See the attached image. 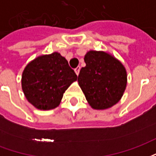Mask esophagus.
<instances>
[{
	"instance_id": "esophagus-1",
	"label": "esophagus",
	"mask_w": 156,
	"mask_h": 156,
	"mask_svg": "<svg viewBox=\"0 0 156 156\" xmlns=\"http://www.w3.org/2000/svg\"><path fill=\"white\" fill-rule=\"evenodd\" d=\"M75 73H76V74L78 75L79 74V72H80V67H77V68L74 69Z\"/></svg>"
}]
</instances>
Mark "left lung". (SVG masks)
Masks as SVG:
<instances>
[{
    "mask_svg": "<svg viewBox=\"0 0 156 156\" xmlns=\"http://www.w3.org/2000/svg\"><path fill=\"white\" fill-rule=\"evenodd\" d=\"M86 66L78 75V84L88 104L94 109H106L117 104L126 84V70L116 58L105 51H89Z\"/></svg>",
    "mask_w": 156,
    "mask_h": 156,
    "instance_id": "8db88e82",
    "label": "left lung"
}]
</instances>
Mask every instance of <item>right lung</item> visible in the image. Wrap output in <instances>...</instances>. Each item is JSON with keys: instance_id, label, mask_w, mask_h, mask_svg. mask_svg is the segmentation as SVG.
Segmentation results:
<instances>
[{"instance_id": "right-lung-1", "label": "right lung", "mask_w": 156, "mask_h": 156, "mask_svg": "<svg viewBox=\"0 0 156 156\" xmlns=\"http://www.w3.org/2000/svg\"><path fill=\"white\" fill-rule=\"evenodd\" d=\"M78 76L60 53L42 55L34 59L23 71L22 87L26 98L38 109L58 107L64 92Z\"/></svg>"}]
</instances>
